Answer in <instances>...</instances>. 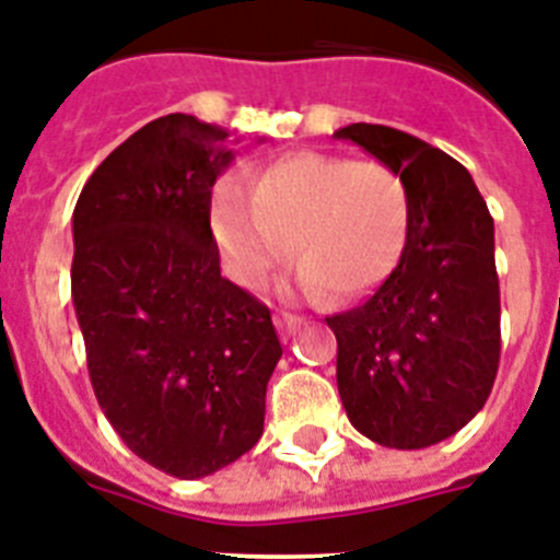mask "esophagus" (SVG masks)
Returning <instances> with one entry per match:
<instances>
[{
	"instance_id": "obj_1",
	"label": "esophagus",
	"mask_w": 560,
	"mask_h": 560,
	"mask_svg": "<svg viewBox=\"0 0 560 560\" xmlns=\"http://www.w3.org/2000/svg\"><path fill=\"white\" fill-rule=\"evenodd\" d=\"M272 322H276V327H279V332L284 338L293 336V332L302 327V318L293 316V313H276V318H272Z\"/></svg>"
}]
</instances>
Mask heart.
Listing matches in <instances>:
<instances>
[{
    "label": "heart",
    "instance_id": "1",
    "mask_svg": "<svg viewBox=\"0 0 560 560\" xmlns=\"http://www.w3.org/2000/svg\"><path fill=\"white\" fill-rule=\"evenodd\" d=\"M210 224L224 270L244 288L265 284L293 242L304 290L359 299L401 261L412 199L389 164L295 150L258 167L250 192L224 178L213 190Z\"/></svg>",
    "mask_w": 560,
    "mask_h": 560
}]
</instances>
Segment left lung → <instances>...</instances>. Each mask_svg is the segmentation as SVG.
<instances>
[{
  "label": "left lung",
  "instance_id": "obj_1",
  "mask_svg": "<svg viewBox=\"0 0 560 560\" xmlns=\"http://www.w3.org/2000/svg\"><path fill=\"white\" fill-rule=\"evenodd\" d=\"M336 139L389 164L410 187L412 224L398 267L359 307L327 318L350 424L393 450L450 439L490 398L501 359L495 230L464 164L384 125Z\"/></svg>",
  "mask_w": 560,
  "mask_h": 560
}]
</instances>
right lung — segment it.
<instances>
[{
    "label": "right lung",
    "mask_w": 560,
    "mask_h": 560,
    "mask_svg": "<svg viewBox=\"0 0 560 560\" xmlns=\"http://www.w3.org/2000/svg\"><path fill=\"white\" fill-rule=\"evenodd\" d=\"M230 133L187 113L136 130L73 210L70 290L98 407L173 478H205L265 432L281 359L270 310L222 276L210 190Z\"/></svg>",
    "instance_id": "obj_1"
}]
</instances>
